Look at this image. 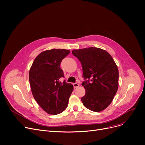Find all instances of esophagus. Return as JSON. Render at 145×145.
I'll use <instances>...</instances> for the list:
<instances>
[{"label": "esophagus", "instance_id": "1", "mask_svg": "<svg viewBox=\"0 0 145 145\" xmlns=\"http://www.w3.org/2000/svg\"><path fill=\"white\" fill-rule=\"evenodd\" d=\"M73 85L74 88H78V87L79 86V83H78V82H76V83H73Z\"/></svg>", "mask_w": 145, "mask_h": 145}]
</instances>
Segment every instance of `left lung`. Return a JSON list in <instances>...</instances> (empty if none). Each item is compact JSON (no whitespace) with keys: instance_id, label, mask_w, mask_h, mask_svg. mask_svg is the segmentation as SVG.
I'll list each match as a JSON object with an SVG mask.
<instances>
[{"instance_id":"8db88e82","label":"left lung","mask_w":145,"mask_h":145,"mask_svg":"<svg viewBox=\"0 0 145 145\" xmlns=\"http://www.w3.org/2000/svg\"><path fill=\"white\" fill-rule=\"evenodd\" d=\"M72 54L80 62L85 79L82 83L85 95L81 99L85 107L101 112L112 102L119 86V71L108 52L97 48L73 50Z\"/></svg>"}]
</instances>
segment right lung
I'll list each match as a JSON object with an SVG mask.
<instances>
[{
	"mask_svg": "<svg viewBox=\"0 0 145 145\" xmlns=\"http://www.w3.org/2000/svg\"><path fill=\"white\" fill-rule=\"evenodd\" d=\"M70 51L53 49L44 51L38 55L30 67L29 82L32 95L40 107L50 115L63 112L67 107L69 99L73 86L65 80L60 67L62 60Z\"/></svg>",
	"mask_w": 145,
	"mask_h": 145,
	"instance_id": "right-lung-1",
	"label": "right lung"
}]
</instances>
